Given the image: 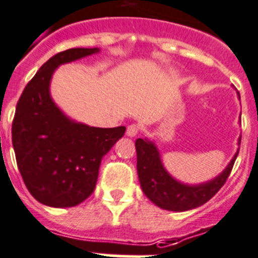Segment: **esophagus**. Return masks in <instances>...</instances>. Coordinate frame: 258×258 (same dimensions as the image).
<instances>
[{
  "mask_svg": "<svg viewBox=\"0 0 258 258\" xmlns=\"http://www.w3.org/2000/svg\"><path fill=\"white\" fill-rule=\"evenodd\" d=\"M138 132H140V127H138V125H134V124L129 125V126H127V129H126V136H127V137L133 138V137H136V136H137Z\"/></svg>",
  "mask_w": 258,
  "mask_h": 258,
  "instance_id": "esophagus-1",
  "label": "esophagus"
}]
</instances>
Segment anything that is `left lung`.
Wrapping results in <instances>:
<instances>
[{
    "label": "left lung",
    "mask_w": 258,
    "mask_h": 258,
    "mask_svg": "<svg viewBox=\"0 0 258 258\" xmlns=\"http://www.w3.org/2000/svg\"><path fill=\"white\" fill-rule=\"evenodd\" d=\"M237 98L240 99L239 92ZM241 116V112H240ZM241 136L237 140L240 145ZM137 150V172L141 188L146 197L160 209L169 211H186L206 204L223 186L234 166L239 147L226 168L214 179L200 184H185L175 179L164 167L160 151L154 141L138 138L136 141Z\"/></svg>",
    "instance_id": "1"
}]
</instances>
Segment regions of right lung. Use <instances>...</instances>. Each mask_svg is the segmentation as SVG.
Instances as JSON below:
<instances>
[{"label":"right lung","instance_id":"obj_1","mask_svg":"<svg viewBox=\"0 0 258 258\" xmlns=\"http://www.w3.org/2000/svg\"><path fill=\"white\" fill-rule=\"evenodd\" d=\"M72 48L50 57L23 90L13 121V147L28 192L49 208H72L96 185L103 156L126 127H96L70 118L50 95L57 68L99 53Z\"/></svg>","mask_w":258,"mask_h":258}]
</instances>
